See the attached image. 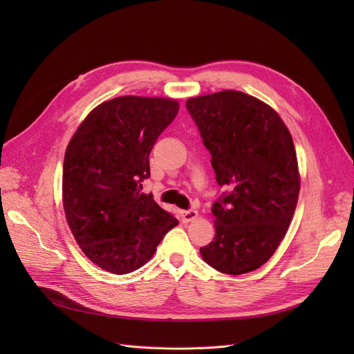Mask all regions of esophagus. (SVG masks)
Masks as SVG:
<instances>
[{"label":"esophagus","mask_w":354,"mask_h":354,"mask_svg":"<svg viewBox=\"0 0 354 354\" xmlns=\"http://www.w3.org/2000/svg\"><path fill=\"white\" fill-rule=\"evenodd\" d=\"M198 218V211L196 209H189V211H181V220L183 223L194 221Z\"/></svg>","instance_id":"34e87169"}]
</instances>
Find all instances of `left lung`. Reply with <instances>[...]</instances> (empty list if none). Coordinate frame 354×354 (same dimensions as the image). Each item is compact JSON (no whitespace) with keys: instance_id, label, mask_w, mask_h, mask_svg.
<instances>
[{"instance_id":"8db88e82","label":"left lung","mask_w":354,"mask_h":354,"mask_svg":"<svg viewBox=\"0 0 354 354\" xmlns=\"http://www.w3.org/2000/svg\"><path fill=\"white\" fill-rule=\"evenodd\" d=\"M186 106L217 183L230 189L212 205L216 234L199 250L202 259L226 274L257 270L285 238L298 202L291 133L272 106L242 91L198 95Z\"/></svg>"}]
</instances>
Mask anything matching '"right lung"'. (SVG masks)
<instances>
[{"instance_id": "add662e5", "label": "right lung", "mask_w": 354, "mask_h": 354, "mask_svg": "<svg viewBox=\"0 0 354 354\" xmlns=\"http://www.w3.org/2000/svg\"><path fill=\"white\" fill-rule=\"evenodd\" d=\"M176 99L121 95L85 116L66 147L62 201L87 259L115 274L140 269L178 220L142 194L149 155L173 122Z\"/></svg>"}]
</instances>
